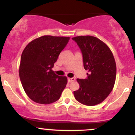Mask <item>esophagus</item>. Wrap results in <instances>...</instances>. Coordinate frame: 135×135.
Returning <instances> with one entry per match:
<instances>
[{"mask_svg":"<svg viewBox=\"0 0 135 135\" xmlns=\"http://www.w3.org/2000/svg\"><path fill=\"white\" fill-rule=\"evenodd\" d=\"M75 78L74 77H72V78H68V81L69 83H72L73 81H75Z\"/></svg>","mask_w":135,"mask_h":135,"instance_id":"obj_1","label":"esophagus"}]
</instances>
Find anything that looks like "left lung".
Listing matches in <instances>:
<instances>
[{
	"instance_id": "obj_1",
	"label": "left lung",
	"mask_w": 135,
	"mask_h": 135,
	"mask_svg": "<svg viewBox=\"0 0 135 135\" xmlns=\"http://www.w3.org/2000/svg\"><path fill=\"white\" fill-rule=\"evenodd\" d=\"M83 53L84 67L88 70L84 79H77L79 89L74 91L77 101L88 106L102 103L114 86L116 64L112 51L105 43L90 35L72 38Z\"/></svg>"
}]
</instances>
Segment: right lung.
Instances as JSON below:
<instances>
[{
  "instance_id": "right-lung-1",
  "label": "right lung",
  "mask_w": 135,
  "mask_h": 135,
  "mask_svg": "<svg viewBox=\"0 0 135 135\" xmlns=\"http://www.w3.org/2000/svg\"><path fill=\"white\" fill-rule=\"evenodd\" d=\"M70 37L44 35L29 42L21 54L20 80L32 101L49 104L58 100L67 77L56 75L52 68Z\"/></svg>"
}]
</instances>
